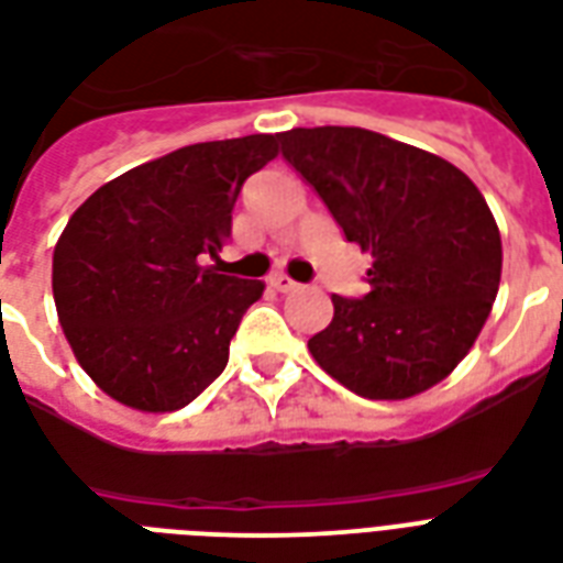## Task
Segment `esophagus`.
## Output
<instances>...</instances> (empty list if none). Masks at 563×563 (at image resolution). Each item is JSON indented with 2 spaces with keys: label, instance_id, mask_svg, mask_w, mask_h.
Masks as SVG:
<instances>
[{
  "label": "esophagus",
  "instance_id": "1",
  "mask_svg": "<svg viewBox=\"0 0 563 563\" xmlns=\"http://www.w3.org/2000/svg\"><path fill=\"white\" fill-rule=\"evenodd\" d=\"M269 287H276L278 294H294V290H299V282H294L290 276H285V273H278V276L269 278Z\"/></svg>",
  "mask_w": 563,
  "mask_h": 563
}]
</instances>
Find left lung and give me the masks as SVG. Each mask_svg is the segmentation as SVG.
<instances>
[{"mask_svg": "<svg viewBox=\"0 0 563 563\" xmlns=\"http://www.w3.org/2000/svg\"><path fill=\"white\" fill-rule=\"evenodd\" d=\"M282 155L373 255L361 299L308 341L313 361L364 399H411L459 367L494 308L503 241L485 196L440 155L355 125L278 134Z\"/></svg>", "mask_w": 563, "mask_h": 563, "instance_id": "8db88e82", "label": "left lung"}]
</instances>
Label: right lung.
<instances>
[{"instance_id":"obj_1","label":"right lung","mask_w":563,"mask_h":563,"mask_svg":"<svg viewBox=\"0 0 563 563\" xmlns=\"http://www.w3.org/2000/svg\"><path fill=\"white\" fill-rule=\"evenodd\" d=\"M278 134L181 146L87 196L52 255V296L73 355L134 411H178L229 364L258 278L202 267L232 234L243 181Z\"/></svg>"}]
</instances>
